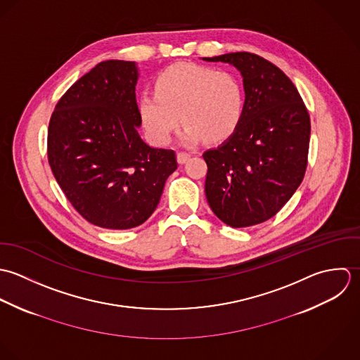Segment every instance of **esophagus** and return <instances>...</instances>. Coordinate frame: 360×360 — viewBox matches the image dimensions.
<instances>
[{"instance_id":"1","label":"esophagus","mask_w":360,"mask_h":360,"mask_svg":"<svg viewBox=\"0 0 360 360\" xmlns=\"http://www.w3.org/2000/svg\"><path fill=\"white\" fill-rule=\"evenodd\" d=\"M191 158V153H186V151H179L176 154V160L179 164H185L188 160Z\"/></svg>"}]
</instances>
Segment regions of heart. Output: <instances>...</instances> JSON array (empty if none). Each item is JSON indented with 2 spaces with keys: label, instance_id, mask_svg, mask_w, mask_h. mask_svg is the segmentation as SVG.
<instances>
[{
  "label": "heart",
  "instance_id": "1",
  "mask_svg": "<svg viewBox=\"0 0 360 360\" xmlns=\"http://www.w3.org/2000/svg\"><path fill=\"white\" fill-rule=\"evenodd\" d=\"M245 97L233 73L178 64L160 73L155 90H144L139 114L146 135L155 144L169 142L182 120V142L219 143L238 129Z\"/></svg>",
  "mask_w": 360,
  "mask_h": 360
}]
</instances>
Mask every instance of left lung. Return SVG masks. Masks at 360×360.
I'll return each mask as SVG.
<instances>
[{"label": "left lung", "instance_id": "1", "mask_svg": "<svg viewBox=\"0 0 360 360\" xmlns=\"http://www.w3.org/2000/svg\"><path fill=\"white\" fill-rule=\"evenodd\" d=\"M210 63L233 65L243 77L245 107L238 129L205 151L207 202L232 228L276 216L299 188L307 167L310 117L285 73L252 53H229Z\"/></svg>", "mask_w": 360, "mask_h": 360}]
</instances>
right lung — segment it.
I'll use <instances>...</instances> for the list:
<instances>
[{
	"instance_id": "add662e5",
	"label": "right lung",
	"mask_w": 360,
	"mask_h": 360,
	"mask_svg": "<svg viewBox=\"0 0 360 360\" xmlns=\"http://www.w3.org/2000/svg\"><path fill=\"white\" fill-rule=\"evenodd\" d=\"M138 67L108 60L76 80L51 115L47 154L75 210L108 229L135 228L155 210L174 150L144 143L136 103Z\"/></svg>"
}]
</instances>
